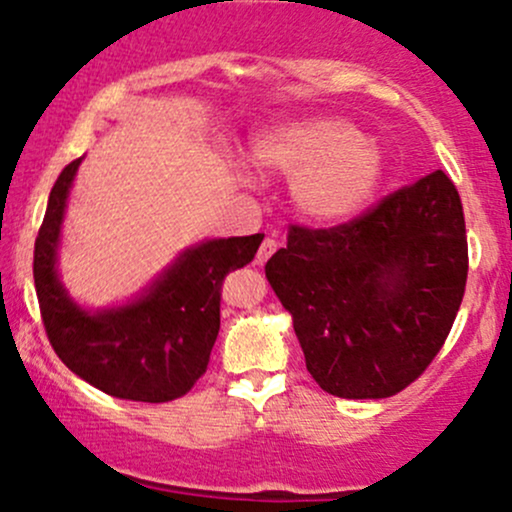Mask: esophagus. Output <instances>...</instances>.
Returning <instances> with one entry per match:
<instances>
[{"label":"esophagus","instance_id":"34e87169","mask_svg":"<svg viewBox=\"0 0 512 512\" xmlns=\"http://www.w3.org/2000/svg\"><path fill=\"white\" fill-rule=\"evenodd\" d=\"M276 248H279V245H276V240H274V238H264V240H262V245H260V250H257L255 262H257V264H264V262L269 260V257L274 255Z\"/></svg>","mask_w":512,"mask_h":512}]
</instances>
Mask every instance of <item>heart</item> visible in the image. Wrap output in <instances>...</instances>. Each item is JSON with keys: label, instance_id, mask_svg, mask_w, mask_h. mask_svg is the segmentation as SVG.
<instances>
[{"label": "heart", "instance_id": "heart-1", "mask_svg": "<svg viewBox=\"0 0 512 512\" xmlns=\"http://www.w3.org/2000/svg\"><path fill=\"white\" fill-rule=\"evenodd\" d=\"M252 158L293 175V204L317 223L356 219L383 180L378 144L339 117H303L262 129L252 139Z\"/></svg>", "mask_w": 512, "mask_h": 512}]
</instances>
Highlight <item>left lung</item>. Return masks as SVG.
I'll use <instances>...</instances> for the list:
<instances>
[{
  "instance_id": "1",
  "label": "left lung",
  "mask_w": 512,
  "mask_h": 512,
  "mask_svg": "<svg viewBox=\"0 0 512 512\" xmlns=\"http://www.w3.org/2000/svg\"><path fill=\"white\" fill-rule=\"evenodd\" d=\"M457 187L433 170L332 228L291 223L264 264L305 368L330 395L402 392L445 344L467 286Z\"/></svg>"
}]
</instances>
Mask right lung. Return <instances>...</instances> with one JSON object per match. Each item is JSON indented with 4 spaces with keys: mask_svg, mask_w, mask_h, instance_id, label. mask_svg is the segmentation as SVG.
Listing matches in <instances>:
<instances>
[{
    "mask_svg": "<svg viewBox=\"0 0 512 512\" xmlns=\"http://www.w3.org/2000/svg\"><path fill=\"white\" fill-rule=\"evenodd\" d=\"M81 158L52 185L35 238L33 279L45 332L72 373L105 395L132 402H170L207 370L221 327L223 279L252 262L264 233L207 240L187 250L139 301L86 313L57 281V240Z\"/></svg>",
    "mask_w": 512,
    "mask_h": 512,
    "instance_id": "obj_1",
    "label": "right lung"
}]
</instances>
